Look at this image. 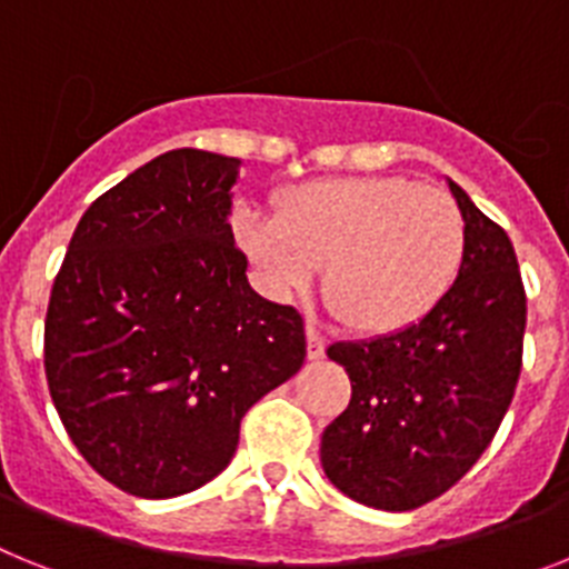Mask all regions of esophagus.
<instances>
[{
  "instance_id": "esophagus-1",
  "label": "esophagus",
  "mask_w": 569,
  "mask_h": 569,
  "mask_svg": "<svg viewBox=\"0 0 569 569\" xmlns=\"http://www.w3.org/2000/svg\"><path fill=\"white\" fill-rule=\"evenodd\" d=\"M306 355L312 360L323 358L326 355V338L315 329V326H306Z\"/></svg>"
}]
</instances>
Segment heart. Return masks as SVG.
Returning <instances> with one entry per match:
<instances>
[{"instance_id":"b5f03b06","label":"heart","mask_w":569,"mask_h":569,"mask_svg":"<svg viewBox=\"0 0 569 569\" xmlns=\"http://www.w3.org/2000/svg\"><path fill=\"white\" fill-rule=\"evenodd\" d=\"M237 243L280 298L326 269L332 312L358 332L418 323L461 269L467 226L452 194L409 177H338L280 191L274 217L240 211Z\"/></svg>"}]
</instances>
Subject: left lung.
<instances>
[{
	"instance_id": "obj_1",
	"label": "left lung",
	"mask_w": 569,
	"mask_h": 569,
	"mask_svg": "<svg viewBox=\"0 0 569 569\" xmlns=\"http://www.w3.org/2000/svg\"><path fill=\"white\" fill-rule=\"evenodd\" d=\"M449 191L467 226L461 269L432 312L401 332L326 349L352 401L323 429L326 478L352 501L407 512L443 496L501 427L521 375L527 295L510 237Z\"/></svg>"
}]
</instances>
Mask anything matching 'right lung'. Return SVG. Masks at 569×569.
Wrapping results in <instances>:
<instances>
[{"label": "right lung", "instance_id": "right-lung-1", "mask_svg": "<svg viewBox=\"0 0 569 569\" xmlns=\"http://www.w3.org/2000/svg\"><path fill=\"white\" fill-rule=\"evenodd\" d=\"M240 160L177 148L88 206L46 315V378L73 447L137 498L223 472L240 421L303 367L295 306L246 280L229 214Z\"/></svg>", "mask_w": 569, "mask_h": 569}]
</instances>
